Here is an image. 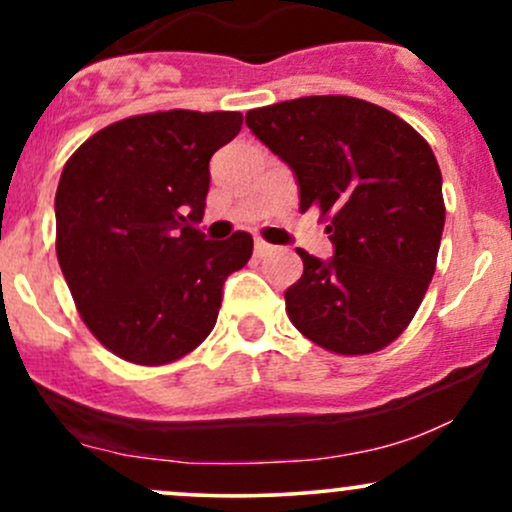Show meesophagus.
<instances>
[{
  "instance_id": "1",
  "label": "esophagus",
  "mask_w": 512,
  "mask_h": 512,
  "mask_svg": "<svg viewBox=\"0 0 512 512\" xmlns=\"http://www.w3.org/2000/svg\"><path fill=\"white\" fill-rule=\"evenodd\" d=\"M272 252H274V245L264 243V240H255V255L257 257H267V255H272Z\"/></svg>"
}]
</instances>
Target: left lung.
Listing matches in <instances>:
<instances>
[{
	"instance_id": "1",
	"label": "left lung",
	"mask_w": 512,
	"mask_h": 512,
	"mask_svg": "<svg viewBox=\"0 0 512 512\" xmlns=\"http://www.w3.org/2000/svg\"><path fill=\"white\" fill-rule=\"evenodd\" d=\"M245 125L293 170L301 211L330 219V260L298 248L303 276L284 293L291 322L334 354L385 349L436 272L445 204L431 146L402 117L349 96L255 108Z\"/></svg>"
}]
</instances>
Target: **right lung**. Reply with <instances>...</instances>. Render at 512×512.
Returning <instances> with one entry per match:
<instances>
[{
    "instance_id": "1",
    "label": "right lung",
    "mask_w": 512,
    "mask_h": 512,
    "mask_svg": "<svg viewBox=\"0 0 512 512\" xmlns=\"http://www.w3.org/2000/svg\"><path fill=\"white\" fill-rule=\"evenodd\" d=\"M240 113L134 115L86 139L55 195L57 260L81 320L105 349L161 366L197 349L219 317L223 284L252 236L199 228L209 161L240 132Z\"/></svg>"
}]
</instances>
